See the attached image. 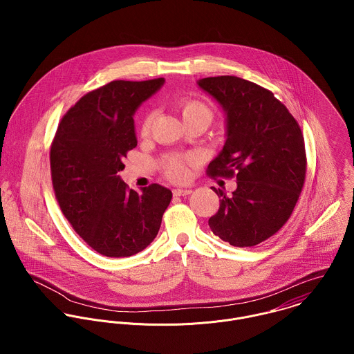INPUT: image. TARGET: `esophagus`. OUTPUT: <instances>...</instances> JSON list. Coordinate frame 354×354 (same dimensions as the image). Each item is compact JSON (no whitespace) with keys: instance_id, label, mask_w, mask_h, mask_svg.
Returning a JSON list of instances; mask_svg holds the SVG:
<instances>
[{"instance_id":"34e87169","label":"esophagus","mask_w":354,"mask_h":354,"mask_svg":"<svg viewBox=\"0 0 354 354\" xmlns=\"http://www.w3.org/2000/svg\"><path fill=\"white\" fill-rule=\"evenodd\" d=\"M191 194H192V189H184V188L173 189L174 196H187V195H191Z\"/></svg>"}]
</instances>
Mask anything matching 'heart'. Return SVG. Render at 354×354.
Segmentation results:
<instances>
[{
	"mask_svg": "<svg viewBox=\"0 0 354 354\" xmlns=\"http://www.w3.org/2000/svg\"><path fill=\"white\" fill-rule=\"evenodd\" d=\"M177 110L180 111L184 124L189 122H202L203 125H208L214 117L212 110L201 100L195 98H178L174 101ZM153 113L149 111L145 114L140 132L142 135H147L151 127ZM165 173L171 180H183L187 176V167L185 162L181 158H171L165 165Z\"/></svg>",
	"mask_w": 354,
	"mask_h": 354,
	"instance_id": "1",
	"label": "heart"
}]
</instances>
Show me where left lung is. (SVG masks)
I'll use <instances>...</instances> for the list:
<instances>
[{"label": "left lung", "instance_id": "obj_1", "mask_svg": "<svg viewBox=\"0 0 354 354\" xmlns=\"http://www.w3.org/2000/svg\"><path fill=\"white\" fill-rule=\"evenodd\" d=\"M198 86L226 114V142L207 173L237 178L230 196L212 187L221 201L208 225L233 247L257 245L288 222L301 194L306 156L300 125L271 91L252 82L216 76Z\"/></svg>", "mask_w": 354, "mask_h": 354}]
</instances>
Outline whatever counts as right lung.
<instances>
[{
	"instance_id": "1",
	"label": "right lung",
	"mask_w": 354,
	"mask_h": 354,
	"mask_svg": "<svg viewBox=\"0 0 354 354\" xmlns=\"http://www.w3.org/2000/svg\"><path fill=\"white\" fill-rule=\"evenodd\" d=\"M165 83L114 80L72 106L50 149L57 202L75 232L98 253L128 257L156 237L171 191L151 184L129 189L117 174L138 146L133 114Z\"/></svg>"
}]
</instances>
